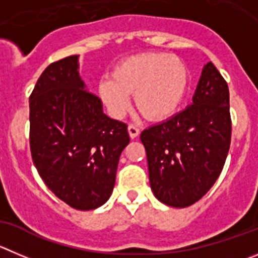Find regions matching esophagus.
<instances>
[{"instance_id": "1", "label": "esophagus", "mask_w": 258, "mask_h": 258, "mask_svg": "<svg viewBox=\"0 0 258 258\" xmlns=\"http://www.w3.org/2000/svg\"><path fill=\"white\" fill-rule=\"evenodd\" d=\"M128 134L131 139H136L139 136V134H140V128L136 124H128Z\"/></svg>"}]
</instances>
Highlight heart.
<instances>
[{"mask_svg":"<svg viewBox=\"0 0 258 258\" xmlns=\"http://www.w3.org/2000/svg\"><path fill=\"white\" fill-rule=\"evenodd\" d=\"M188 71L183 62L167 53H144L117 64L112 79L99 83V95L114 117L130 105L128 94L149 119H163L175 112L186 95Z\"/></svg>","mask_w":258,"mask_h":258,"instance_id":"b5f03b06","label":"heart"}]
</instances>
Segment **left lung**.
Returning a JSON list of instances; mask_svg holds the SVG:
<instances>
[{"label": "left lung", "instance_id": "left-lung-1", "mask_svg": "<svg viewBox=\"0 0 258 258\" xmlns=\"http://www.w3.org/2000/svg\"><path fill=\"white\" fill-rule=\"evenodd\" d=\"M192 105L144 130L149 179L159 201L194 205L223 170L232 139L229 89L211 62L205 64Z\"/></svg>", "mask_w": 258, "mask_h": 258}]
</instances>
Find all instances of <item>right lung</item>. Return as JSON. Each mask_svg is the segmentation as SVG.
<instances>
[{"mask_svg": "<svg viewBox=\"0 0 258 258\" xmlns=\"http://www.w3.org/2000/svg\"><path fill=\"white\" fill-rule=\"evenodd\" d=\"M29 107L31 158L45 186L76 210L102 206L130 135L127 124L105 115L99 96L85 89L78 56L42 72Z\"/></svg>", "mask_w": 258, "mask_h": 258, "instance_id": "right-lung-1", "label": "right lung"}]
</instances>
